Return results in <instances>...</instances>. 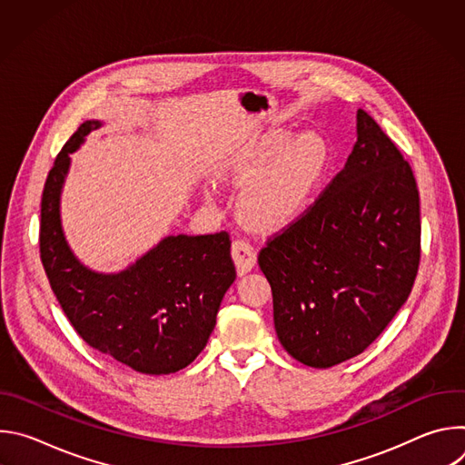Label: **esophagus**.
<instances>
[{"label":"esophagus","instance_id":"34e87169","mask_svg":"<svg viewBox=\"0 0 465 465\" xmlns=\"http://www.w3.org/2000/svg\"><path fill=\"white\" fill-rule=\"evenodd\" d=\"M232 257L235 261V267H237V272L239 276H244L248 274L257 262V253L253 250V246L244 241V239H235L233 244H232Z\"/></svg>","mask_w":465,"mask_h":465}]
</instances>
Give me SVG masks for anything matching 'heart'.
<instances>
[{"label":"heart","instance_id":"obj_1","mask_svg":"<svg viewBox=\"0 0 465 465\" xmlns=\"http://www.w3.org/2000/svg\"><path fill=\"white\" fill-rule=\"evenodd\" d=\"M294 134L272 128L241 149L221 167L224 182L244 185L239 213L255 232H276L294 223L311 204L327 174L331 149L318 132ZM213 201V189H204Z\"/></svg>","mask_w":465,"mask_h":465}]
</instances>
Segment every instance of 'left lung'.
<instances>
[{
  "label": "left lung",
  "mask_w": 465,
  "mask_h": 465,
  "mask_svg": "<svg viewBox=\"0 0 465 465\" xmlns=\"http://www.w3.org/2000/svg\"><path fill=\"white\" fill-rule=\"evenodd\" d=\"M420 193L409 162L368 112L344 169L259 253L282 346L311 368L362 353L412 291Z\"/></svg>",
  "instance_id": "obj_1"
}]
</instances>
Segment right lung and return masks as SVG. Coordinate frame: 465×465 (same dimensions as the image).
Wrapping results in <instances>:
<instances>
[{
	"label": "right lung",
	"instance_id": "right-lung-1",
	"mask_svg": "<svg viewBox=\"0 0 465 465\" xmlns=\"http://www.w3.org/2000/svg\"><path fill=\"white\" fill-rule=\"evenodd\" d=\"M99 119L84 121L64 145L44 185L40 259L51 289L94 350L149 375L174 373L201 353L235 282L226 232L165 235L119 272L94 271L65 239L60 198L75 151Z\"/></svg>",
	"mask_w": 465,
	"mask_h": 465
}]
</instances>
